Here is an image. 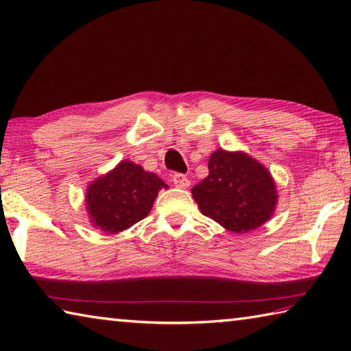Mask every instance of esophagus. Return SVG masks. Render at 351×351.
Here are the masks:
<instances>
[{"instance_id":"esophagus-1","label":"esophagus","mask_w":351,"mask_h":351,"mask_svg":"<svg viewBox=\"0 0 351 351\" xmlns=\"http://www.w3.org/2000/svg\"><path fill=\"white\" fill-rule=\"evenodd\" d=\"M171 181H173L175 186L180 187V189H187L190 186L189 178L186 175H182V173H175L173 180H171Z\"/></svg>"}]
</instances>
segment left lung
I'll return each instance as SVG.
<instances>
[{
	"label": "left lung",
	"mask_w": 351,
	"mask_h": 351,
	"mask_svg": "<svg viewBox=\"0 0 351 351\" xmlns=\"http://www.w3.org/2000/svg\"><path fill=\"white\" fill-rule=\"evenodd\" d=\"M201 213L232 233L265 224L276 210L278 190L270 170L245 152L215 150L208 176L192 189Z\"/></svg>",
	"instance_id": "left-lung-1"
}]
</instances>
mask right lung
Returning a JSON list of instances; mask_svg holds the SVG:
<instances>
[{
  "instance_id": "1",
  "label": "right lung",
  "mask_w": 351,
  "mask_h": 351,
  "mask_svg": "<svg viewBox=\"0 0 351 351\" xmlns=\"http://www.w3.org/2000/svg\"><path fill=\"white\" fill-rule=\"evenodd\" d=\"M161 189L169 186L158 175L123 159L86 189L88 221L104 233L124 232L150 213Z\"/></svg>"
}]
</instances>
